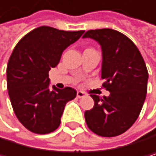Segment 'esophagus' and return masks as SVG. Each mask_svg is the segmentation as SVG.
I'll return each mask as SVG.
<instances>
[{
  "label": "esophagus",
  "instance_id": "34e87169",
  "mask_svg": "<svg viewBox=\"0 0 156 156\" xmlns=\"http://www.w3.org/2000/svg\"><path fill=\"white\" fill-rule=\"evenodd\" d=\"M86 95V94L84 93V92H81V91H79L76 93V96L79 97V98H82V97H84Z\"/></svg>",
  "mask_w": 156,
  "mask_h": 156
}]
</instances>
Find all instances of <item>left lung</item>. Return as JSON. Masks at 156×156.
<instances>
[{"instance_id": "8db88e82", "label": "left lung", "mask_w": 156, "mask_h": 156, "mask_svg": "<svg viewBox=\"0 0 156 156\" xmlns=\"http://www.w3.org/2000/svg\"><path fill=\"white\" fill-rule=\"evenodd\" d=\"M83 38L101 46V79L110 93L103 98L91 94L94 106L85 111L86 123L98 136H119L132 126L144 104L149 76L145 62L133 42L115 30H90Z\"/></svg>"}]
</instances>
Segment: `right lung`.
I'll return each mask as SVG.
<instances>
[{
    "label": "right lung",
    "mask_w": 156,
    "mask_h": 156,
    "mask_svg": "<svg viewBox=\"0 0 156 156\" xmlns=\"http://www.w3.org/2000/svg\"><path fill=\"white\" fill-rule=\"evenodd\" d=\"M83 33L41 26L15 47L7 64L8 94L16 118L31 132L55 131L65 105L76 97V91L70 87L49 90L48 71L57 66L62 51Z\"/></svg>",
    "instance_id": "add662e5"
}]
</instances>
